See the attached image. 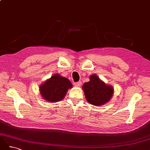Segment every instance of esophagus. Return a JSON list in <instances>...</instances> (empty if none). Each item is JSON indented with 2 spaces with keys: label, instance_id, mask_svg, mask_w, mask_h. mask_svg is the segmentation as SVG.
Instances as JSON below:
<instances>
[{
  "label": "esophagus",
  "instance_id": "esophagus-1",
  "mask_svg": "<svg viewBox=\"0 0 150 150\" xmlns=\"http://www.w3.org/2000/svg\"><path fill=\"white\" fill-rule=\"evenodd\" d=\"M74 85L75 86H76V87H80V86H81V81H79V82L75 83H74Z\"/></svg>",
  "mask_w": 150,
  "mask_h": 150
}]
</instances>
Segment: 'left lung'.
I'll use <instances>...</instances> for the list:
<instances>
[{"label": "left lung", "instance_id": "left-lung-1", "mask_svg": "<svg viewBox=\"0 0 150 150\" xmlns=\"http://www.w3.org/2000/svg\"><path fill=\"white\" fill-rule=\"evenodd\" d=\"M87 101L94 106H101L110 101L114 94V88L106 84L96 74L89 76V81L83 85Z\"/></svg>", "mask_w": 150, "mask_h": 150}]
</instances>
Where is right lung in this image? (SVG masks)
Returning <instances> with one entry per match:
<instances>
[{
    "instance_id": "add662e5",
    "label": "right lung",
    "mask_w": 150,
    "mask_h": 150,
    "mask_svg": "<svg viewBox=\"0 0 150 150\" xmlns=\"http://www.w3.org/2000/svg\"><path fill=\"white\" fill-rule=\"evenodd\" d=\"M72 84L67 78L59 74H54L39 86V92L42 98L50 103L62 100Z\"/></svg>"
}]
</instances>
